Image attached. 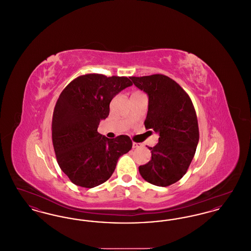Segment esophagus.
Segmentation results:
<instances>
[{"label":"esophagus","instance_id":"34e87169","mask_svg":"<svg viewBox=\"0 0 251 251\" xmlns=\"http://www.w3.org/2000/svg\"><path fill=\"white\" fill-rule=\"evenodd\" d=\"M141 147H143L142 144L132 142V148H133V149H138V148H141Z\"/></svg>","mask_w":251,"mask_h":251}]
</instances>
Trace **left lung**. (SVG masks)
Wrapping results in <instances>:
<instances>
[{"label": "left lung", "mask_w": 251, "mask_h": 251, "mask_svg": "<svg viewBox=\"0 0 251 251\" xmlns=\"http://www.w3.org/2000/svg\"><path fill=\"white\" fill-rule=\"evenodd\" d=\"M149 96L146 129L159 134V142L149 147L151 160L139 167L145 180L166 187L186 173L200 139L196 111L188 94L163 74L130 77Z\"/></svg>", "instance_id": "obj_1"}]
</instances>
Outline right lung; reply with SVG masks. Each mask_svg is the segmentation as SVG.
<instances>
[{
  "instance_id": "obj_1",
  "label": "right lung",
  "mask_w": 251,
  "mask_h": 251,
  "mask_svg": "<svg viewBox=\"0 0 251 251\" xmlns=\"http://www.w3.org/2000/svg\"><path fill=\"white\" fill-rule=\"evenodd\" d=\"M132 83L127 77L85 74L61 92L51 122V138L62 171L78 186L93 188L105 182L120 156L132 147L128 135L110 139L98 132L110 112L112 99Z\"/></svg>"
}]
</instances>
